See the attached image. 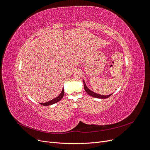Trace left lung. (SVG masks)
Masks as SVG:
<instances>
[{
    "label": "left lung",
    "instance_id": "1",
    "mask_svg": "<svg viewBox=\"0 0 150 150\" xmlns=\"http://www.w3.org/2000/svg\"><path fill=\"white\" fill-rule=\"evenodd\" d=\"M83 83H84V88L86 92L89 95H90L91 96H93V97L96 98H99V99H106V98L110 97L112 95V94H111L110 95H107V96H104V95H101V94H99L97 93H95L94 92L92 91H91L89 89H88V88L86 86L84 81H83Z\"/></svg>",
    "mask_w": 150,
    "mask_h": 150
}]
</instances>
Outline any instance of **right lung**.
Instances as JSON below:
<instances>
[{"label": "right lung", "instance_id": "obj_1", "mask_svg": "<svg viewBox=\"0 0 150 150\" xmlns=\"http://www.w3.org/2000/svg\"><path fill=\"white\" fill-rule=\"evenodd\" d=\"M64 88H62V92L61 93V94L59 95L57 97H56V98H54V99H52V100L49 101L48 102L44 103H40V104H41V105H42V106H49V105H51V104H53L54 103H56L59 101L60 100H61V99L63 98V96H64Z\"/></svg>", "mask_w": 150, "mask_h": 150}]
</instances>
